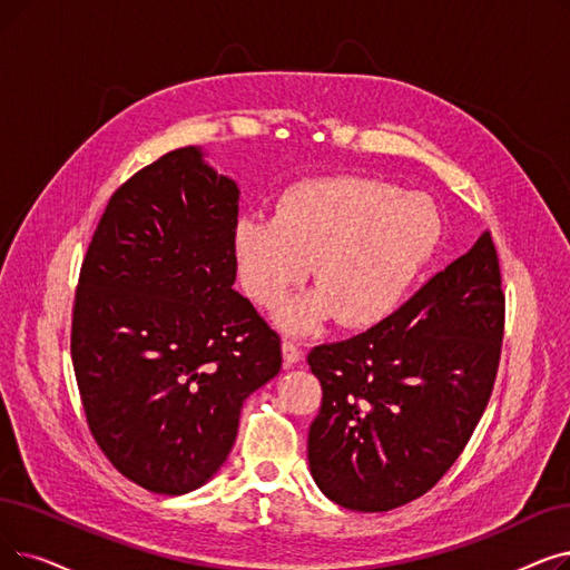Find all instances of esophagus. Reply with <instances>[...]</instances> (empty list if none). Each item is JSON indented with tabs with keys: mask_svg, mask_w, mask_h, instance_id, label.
Listing matches in <instances>:
<instances>
[{
	"mask_svg": "<svg viewBox=\"0 0 570 570\" xmlns=\"http://www.w3.org/2000/svg\"><path fill=\"white\" fill-rule=\"evenodd\" d=\"M282 354H284V365H286V367L295 365V363L301 361V356H303L301 346L295 344V340H284V342H282Z\"/></svg>",
	"mask_w": 570,
	"mask_h": 570,
	"instance_id": "obj_1",
	"label": "esophagus"
}]
</instances>
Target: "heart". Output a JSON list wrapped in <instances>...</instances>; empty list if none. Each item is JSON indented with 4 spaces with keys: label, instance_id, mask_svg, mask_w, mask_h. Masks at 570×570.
I'll use <instances>...</instances> for the list:
<instances>
[{
    "label": "heart",
    "instance_id": "obj_1",
    "mask_svg": "<svg viewBox=\"0 0 570 570\" xmlns=\"http://www.w3.org/2000/svg\"><path fill=\"white\" fill-rule=\"evenodd\" d=\"M442 233L435 203L377 179L324 177L286 188L275 216L235 224L239 282L261 307L279 305L314 263L318 288L279 321L309 331L335 314L346 328L380 324L403 303Z\"/></svg>",
    "mask_w": 570,
    "mask_h": 570
}]
</instances>
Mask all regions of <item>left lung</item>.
Returning <instances> with one entry per match:
<instances>
[{
	"label": "left lung",
	"instance_id": "obj_1",
	"mask_svg": "<svg viewBox=\"0 0 570 570\" xmlns=\"http://www.w3.org/2000/svg\"><path fill=\"white\" fill-rule=\"evenodd\" d=\"M501 286L497 246L484 233L401 309L307 354L324 393L307 459L331 501L386 512L424 497L454 465L497 382Z\"/></svg>",
	"mask_w": 570,
	"mask_h": 570
}]
</instances>
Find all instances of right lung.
Returning a JSON list of instances; mask_svg holds the SVG:
<instances>
[{"instance_id":"add662e5","label":"right lung","mask_w":570,"mask_h":570,"mask_svg":"<svg viewBox=\"0 0 570 570\" xmlns=\"http://www.w3.org/2000/svg\"><path fill=\"white\" fill-rule=\"evenodd\" d=\"M237 184L175 148L120 184L81 263L71 363L97 448L130 482L179 497L224 465L279 333L233 284Z\"/></svg>"}]
</instances>
